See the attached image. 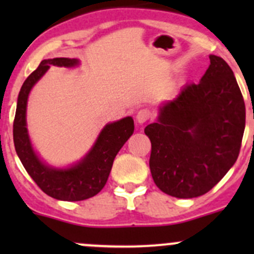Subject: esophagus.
<instances>
[{"label":"esophagus","instance_id":"1","mask_svg":"<svg viewBox=\"0 0 254 254\" xmlns=\"http://www.w3.org/2000/svg\"><path fill=\"white\" fill-rule=\"evenodd\" d=\"M151 118V112L148 109H140L136 114V122L139 124H143Z\"/></svg>","mask_w":254,"mask_h":254}]
</instances>
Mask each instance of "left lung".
I'll list each match as a JSON object with an SVG mask.
<instances>
[{
    "label": "left lung",
    "instance_id": "obj_1",
    "mask_svg": "<svg viewBox=\"0 0 254 254\" xmlns=\"http://www.w3.org/2000/svg\"><path fill=\"white\" fill-rule=\"evenodd\" d=\"M199 83L186 84L145 127L151 141L150 170L171 196L207 193L236 162L246 125V107L231 67L220 56Z\"/></svg>",
    "mask_w": 254,
    "mask_h": 254
}]
</instances>
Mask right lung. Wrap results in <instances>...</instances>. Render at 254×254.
Returning a JSON list of instances; mask_svg holds the SVG:
<instances>
[{
  "mask_svg": "<svg viewBox=\"0 0 254 254\" xmlns=\"http://www.w3.org/2000/svg\"><path fill=\"white\" fill-rule=\"evenodd\" d=\"M78 65L77 59L43 60L20 88L13 123L14 147L28 175L45 194L64 201L84 200L98 194L108 181L115 156L134 132L132 118H123L118 122L108 123L99 132L91 150L75 165L56 168L40 160L33 148L27 129L28 97L34 84L45 75L50 66L75 67Z\"/></svg>",
  "mask_w": 254,
  "mask_h": 254,
  "instance_id": "1",
  "label": "right lung"
}]
</instances>
